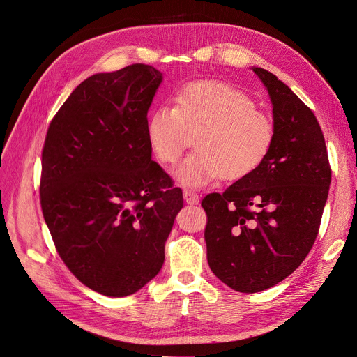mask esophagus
<instances>
[{"label":"esophagus","instance_id":"1","mask_svg":"<svg viewBox=\"0 0 357 357\" xmlns=\"http://www.w3.org/2000/svg\"><path fill=\"white\" fill-rule=\"evenodd\" d=\"M183 199L186 204H190V205H197L199 202V195L195 192H190L188 189L183 190Z\"/></svg>","mask_w":357,"mask_h":357}]
</instances>
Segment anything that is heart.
<instances>
[{
  "mask_svg": "<svg viewBox=\"0 0 357 357\" xmlns=\"http://www.w3.org/2000/svg\"><path fill=\"white\" fill-rule=\"evenodd\" d=\"M250 96L228 84L197 81L175 96L174 108L159 107L148 118L153 156L172 165L195 137V149L178 167V181L202 188L218 178L239 181L261 167L275 142L272 116Z\"/></svg>",
  "mask_w": 357,
  "mask_h": 357,
  "instance_id": "obj_1",
  "label": "heart"
}]
</instances>
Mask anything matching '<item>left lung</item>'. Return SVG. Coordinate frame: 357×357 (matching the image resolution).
<instances>
[{
  "label": "left lung",
  "instance_id": "left-lung-1",
  "mask_svg": "<svg viewBox=\"0 0 357 357\" xmlns=\"http://www.w3.org/2000/svg\"><path fill=\"white\" fill-rule=\"evenodd\" d=\"M253 73L273 105L272 151L253 174L201 204L209 268L242 294L275 286L305 261L332 179L325 137L312 109L272 73Z\"/></svg>",
  "mask_w": 357,
  "mask_h": 357
}]
</instances>
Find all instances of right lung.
I'll use <instances>...</instances> for the list:
<instances>
[{
    "instance_id": "right-lung-1",
    "label": "right lung",
    "mask_w": 357,
    "mask_h": 357,
    "mask_svg": "<svg viewBox=\"0 0 357 357\" xmlns=\"http://www.w3.org/2000/svg\"><path fill=\"white\" fill-rule=\"evenodd\" d=\"M162 81L132 63L81 82L52 118L40 201L55 249L101 295H132L165 261L182 190L151 159L148 109Z\"/></svg>"
}]
</instances>
